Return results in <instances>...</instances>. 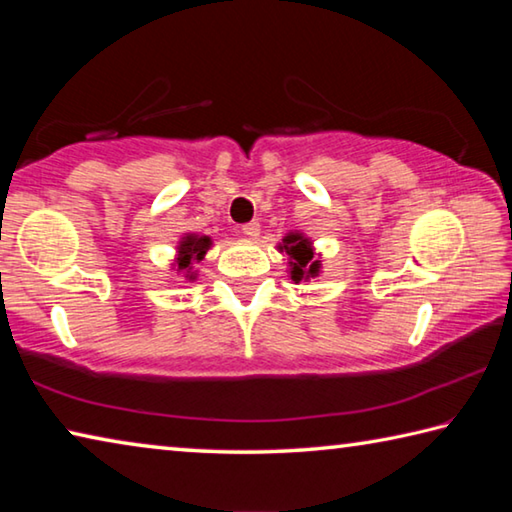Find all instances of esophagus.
<instances>
[{
	"label": "esophagus",
	"instance_id": "obj_1",
	"mask_svg": "<svg viewBox=\"0 0 512 512\" xmlns=\"http://www.w3.org/2000/svg\"><path fill=\"white\" fill-rule=\"evenodd\" d=\"M241 232H244L246 237L255 239V237H259V223H257V221H253V223H246V225H241Z\"/></svg>",
	"mask_w": 512,
	"mask_h": 512
}]
</instances>
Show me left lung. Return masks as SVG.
Segmentation results:
<instances>
[{"label":"left lung","instance_id":"1","mask_svg":"<svg viewBox=\"0 0 512 512\" xmlns=\"http://www.w3.org/2000/svg\"><path fill=\"white\" fill-rule=\"evenodd\" d=\"M277 248H280V253L289 255V273L293 282L300 284L311 280V277H318L320 259L316 257L314 246H311V241L305 235L289 232Z\"/></svg>","mask_w":512,"mask_h":512}]
</instances>
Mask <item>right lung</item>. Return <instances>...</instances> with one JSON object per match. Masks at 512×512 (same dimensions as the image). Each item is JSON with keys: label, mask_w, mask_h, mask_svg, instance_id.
<instances>
[{"label": "right lung", "mask_w": 512, "mask_h": 512, "mask_svg": "<svg viewBox=\"0 0 512 512\" xmlns=\"http://www.w3.org/2000/svg\"><path fill=\"white\" fill-rule=\"evenodd\" d=\"M210 248H212V239L207 235H185L178 244V255H176L178 273H183L185 280L194 282L198 275V271H194V264L203 262V257Z\"/></svg>", "instance_id": "obj_1"}]
</instances>
